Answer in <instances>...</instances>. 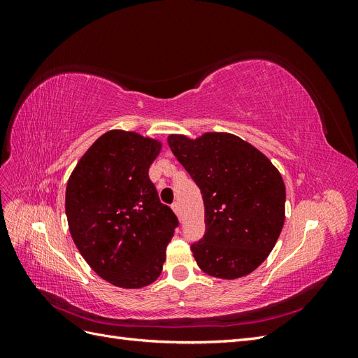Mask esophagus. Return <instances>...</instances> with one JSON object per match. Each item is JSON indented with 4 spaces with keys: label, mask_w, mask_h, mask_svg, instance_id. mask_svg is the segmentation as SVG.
<instances>
[{
    "label": "esophagus",
    "mask_w": 358,
    "mask_h": 358,
    "mask_svg": "<svg viewBox=\"0 0 358 358\" xmlns=\"http://www.w3.org/2000/svg\"><path fill=\"white\" fill-rule=\"evenodd\" d=\"M171 209H173V212H175L178 216H179V213H180V208H179V203L178 201H175L171 204Z\"/></svg>",
    "instance_id": "obj_1"
}]
</instances>
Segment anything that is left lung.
Instances as JSON below:
<instances>
[{
  "label": "left lung",
  "instance_id": "obj_1",
  "mask_svg": "<svg viewBox=\"0 0 358 358\" xmlns=\"http://www.w3.org/2000/svg\"><path fill=\"white\" fill-rule=\"evenodd\" d=\"M167 142L203 196L206 233L191 245L199 267L221 279L254 272L284 227L280 173L257 148L229 133L196 140L171 134Z\"/></svg>",
  "mask_w": 358,
  "mask_h": 358
}]
</instances>
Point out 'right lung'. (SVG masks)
<instances>
[{
    "mask_svg": "<svg viewBox=\"0 0 358 358\" xmlns=\"http://www.w3.org/2000/svg\"><path fill=\"white\" fill-rule=\"evenodd\" d=\"M159 150L158 140L112 129L86 150L67 183L73 241L94 272L116 287L152 284L179 224L149 179Z\"/></svg>",
    "mask_w": 358,
    "mask_h": 358,
    "instance_id": "obj_1",
    "label": "right lung"
}]
</instances>
